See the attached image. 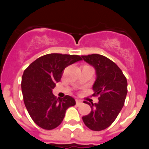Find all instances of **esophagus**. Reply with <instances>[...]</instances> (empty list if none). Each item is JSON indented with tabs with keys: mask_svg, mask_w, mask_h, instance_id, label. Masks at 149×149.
<instances>
[{
	"mask_svg": "<svg viewBox=\"0 0 149 149\" xmlns=\"http://www.w3.org/2000/svg\"><path fill=\"white\" fill-rule=\"evenodd\" d=\"M82 104V101L81 100H78V99H76V104L77 105H80Z\"/></svg>",
	"mask_w": 149,
	"mask_h": 149,
	"instance_id": "1",
	"label": "esophagus"
}]
</instances>
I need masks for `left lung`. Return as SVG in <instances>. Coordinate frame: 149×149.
Masks as SVG:
<instances>
[{
  "label": "left lung",
  "mask_w": 149,
  "mask_h": 149,
  "mask_svg": "<svg viewBox=\"0 0 149 149\" xmlns=\"http://www.w3.org/2000/svg\"><path fill=\"white\" fill-rule=\"evenodd\" d=\"M81 56L95 68L93 95L98 96V103L84 101L89 104L92 110L82 119L91 130L102 131L115 121L123 107L127 93V79L119 66L106 56L96 54Z\"/></svg>",
  "instance_id": "obj_1"
}]
</instances>
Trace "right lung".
I'll return each instance as SVG.
<instances>
[{"label": "right lung", "mask_w": 149, "mask_h": 149, "mask_svg": "<svg viewBox=\"0 0 149 149\" xmlns=\"http://www.w3.org/2000/svg\"><path fill=\"white\" fill-rule=\"evenodd\" d=\"M82 60L78 55L48 54L33 62L24 72L22 91L28 113L38 126L52 130L59 126L75 100L69 95L56 98L52 89L68 65Z\"/></svg>", "instance_id": "obj_1"}]
</instances>
